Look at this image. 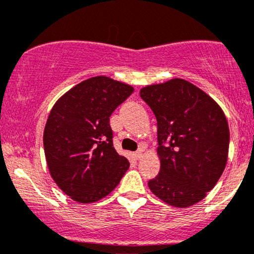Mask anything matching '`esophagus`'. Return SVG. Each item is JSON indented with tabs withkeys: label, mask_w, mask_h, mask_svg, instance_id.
<instances>
[{
	"label": "esophagus",
	"mask_w": 254,
	"mask_h": 254,
	"mask_svg": "<svg viewBox=\"0 0 254 254\" xmlns=\"http://www.w3.org/2000/svg\"><path fill=\"white\" fill-rule=\"evenodd\" d=\"M142 153H143V150H142V149L137 150L136 153H135V157H136V159H141V157H142Z\"/></svg>",
	"instance_id": "obj_1"
}]
</instances>
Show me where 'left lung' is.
<instances>
[{
  "mask_svg": "<svg viewBox=\"0 0 254 254\" xmlns=\"http://www.w3.org/2000/svg\"><path fill=\"white\" fill-rule=\"evenodd\" d=\"M139 95L157 122L159 174L150 191L176 208L203 199L222 176L229 127L222 109L202 89L183 80L150 84Z\"/></svg>",
  "mask_w": 254,
  "mask_h": 254,
  "instance_id": "left-lung-1",
  "label": "left lung"
}]
</instances>
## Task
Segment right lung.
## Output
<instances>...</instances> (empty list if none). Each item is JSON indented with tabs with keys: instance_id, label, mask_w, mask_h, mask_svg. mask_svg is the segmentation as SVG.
I'll use <instances>...</instances> for the list:
<instances>
[{
	"instance_id": "add662e5",
	"label": "right lung",
	"mask_w": 254,
	"mask_h": 254,
	"mask_svg": "<svg viewBox=\"0 0 254 254\" xmlns=\"http://www.w3.org/2000/svg\"><path fill=\"white\" fill-rule=\"evenodd\" d=\"M130 84L95 76L72 87L52 107L44 129V151L52 179L78 203L98 202L129 168L113 147L110 117L132 94Z\"/></svg>"
}]
</instances>
